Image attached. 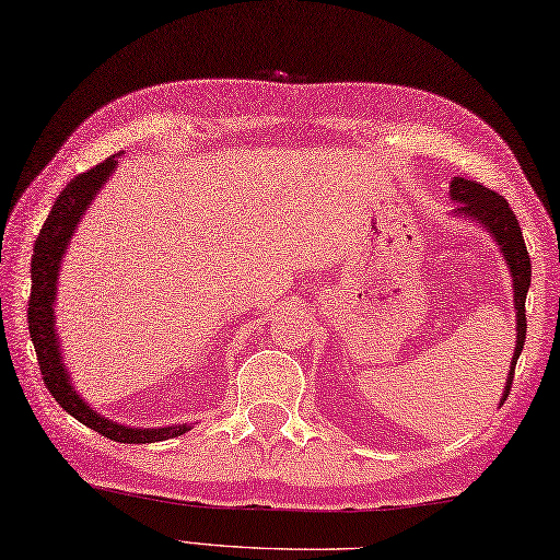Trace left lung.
<instances>
[{"label": "left lung", "mask_w": 560, "mask_h": 560, "mask_svg": "<svg viewBox=\"0 0 560 560\" xmlns=\"http://www.w3.org/2000/svg\"><path fill=\"white\" fill-rule=\"evenodd\" d=\"M450 197L459 201L455 213L459 217H467L471 221L481 223L486 231L493 233L495 243L501 245L505 261L510 267V273H513V299L517 307V347L513 363H510V375H508V385H505V397L510 395V387H513V377H515V365L522 349H525V339H527V317H525V301H527V291H529V281H532V261L527 245L522 241V231L517 217L510 209L508 201L493 192V189L479 185L477 180H464V177H455L450 185Z\"/></svg>", "instance_id": "obj_1"}]
</instances>
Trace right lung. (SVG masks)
<instances>
[{"label":"right lung","instance_id":"right-lung-1","mask_svg":"<svg viewBox=\"0 0 560 560\" xmlns=\"http://www.w3.org/2000/svg\"><path fill=\"white\" fill-rule=\"evenodd\" d=\"M117 159L110 156L103 163L93 165L91 171L77 175L52 205L50 217L45 219L43 229L35 237L33 259H31V299H28V331L31 341L38 353V365L45 387L57 399L59 407L74 416L77 421L89 425L105 438L115 440V443H156V440H168L175 435H183L189 431V425H168V428H127L120 423H113L103 419L101 413L93 411L86 401H83L74 387L69 383L67 368L62 365V353H59V343L55 335V291H57V271L62 265V255L71 233L77 231V223L81 213L86 211L91 199L96 197L98 187L108 180Z\"/></svg>","mask_w":560,"mask_h":560}]
</instances>
